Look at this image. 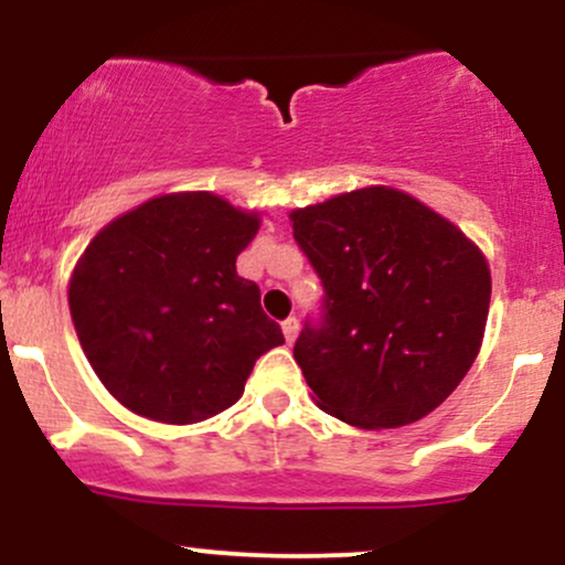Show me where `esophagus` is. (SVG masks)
Segmentation results:
<instances>
[{"label":"esophagus","instance_id":"esophagus-1","mask_svg":"<svg viewBox=\"0 0 565 565\" xmlns=\"http://www.w3.org/2000/svg\"><path fill=\"white\" fill-rule=\"evenodd\" d=\"M281 332H284V340H287L291 345V342L297 340V332H300V321H297L295 316H289V319L281 323Z\"/></svg>","mask_w":565,"mask_h":565}]
</instances>
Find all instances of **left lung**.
<instances>
[{"label": "left lung", "mask_w": 565, "mask_h": 565, "mask_svg": "<svg viewBox=\"0 0 565 565\" xmlns=\"http://www.w3.org/2000/svg\"><path fill=\"white\" fill-rule=\"evenodd\" d=\"M289 220L327 291L321 327L305 323L295 342L316 404L364 430L427 417L481 350L491 302L483 252L387 185L340 193Z\"/></svg>", "instance_id": "obj_1"}]
</instances>
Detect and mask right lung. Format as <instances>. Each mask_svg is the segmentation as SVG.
<instances>
[{
	"mask_svg": "<svg viewBox=\"0 0 565 565\" xmlns=\"http://www.w3.org/2000/svg\"><path fill=\"white\" fill-rule=\"evenodd\" d=\"M260 215L210 191L142 201L95 233L68 281L84 355L140 417L193 425L242 398L252 366L284 345L236 257Z\"/></svg>",
	"mask_w": 565,
	"mask_h": 565,
	"instance_id": "add662e5",
	"label": "right lung"
}]
</instances>
